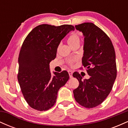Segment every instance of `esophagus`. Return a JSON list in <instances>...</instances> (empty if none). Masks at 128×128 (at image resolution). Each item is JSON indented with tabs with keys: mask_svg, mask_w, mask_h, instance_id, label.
Here are the masks:
<instances>
[{
	"mask_svg": "<svg viewBox=\"0 0 128 128\" xmlns=\"http://www.w3.org/2000/svg\"><path fill=\"white\" fill-rule=\"evenodd\" d=\"M68 72L69 76H70V78H72L73 77V72L71 71V70H68Z\"/></svg>",
	"mask_w": 128,
	"mask_h": 128,
	"instance_id": "34e87169",
	"label": "esophagus"
}]
</instances>
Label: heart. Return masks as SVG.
Wrapping results in <instances>:
<instances>
[{"label": "heart", "instance_id": "b5f03b06", "mask_svg": "<svg viewBox=\"0 0 128 128\" xmlns=\"http://www.w3.org/2000/svg\"><path fill=\"white\" fill-rule=\"evenodd\" d=\"M80 42V37H79V36L76 33L72 34L71 36H69L68 40H67V42H68V44L70 46H73L75 44H79ZM73 60H71V61H70L69 63L72 64L73 63Z\"/></svg>", "mask_w": 128, "mask_h": 128}]
</instances>
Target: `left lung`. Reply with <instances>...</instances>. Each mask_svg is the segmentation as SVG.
I'll return each instance as SVG.
<instances>
[{
    "label": "left lung",
    "mask_w": 128,
    "mask_h": 128,
    "mask_svg": "<svg viewBox=\"0 0 128 128\" xmlns=\"http://www.w3.org/2000/svg\"><path fill=\"white\" fill-rule=\"evenodd\" d=\"M75 28L84 37L82 62L90 78L83 79L79 73H73L79 83L73 94L80 105L92 108L102 104L112 90L117 76L115 50L108 36L92 23H82Z\"/></svg>",
    "instance_id": "1"
}]
</instances>
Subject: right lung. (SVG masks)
<instances>
[{
	"label": "right lung",
	"instance_id": "1",
	"mask_svg": "<svg viewBox=\"0 0 128 128\" xmlns=\"http://www.w3.org/2000/svg\"><path fill=\"white\" fill-rule=\"evenodd\" d=\"M74 28L42 24L34 28L23 42L18 57V81L28 105L46 111L55 105L60 88L69 79L67 71L53 72L49 63L56 56L60 42Z\"/></svg>",
	"mask_w": 128,
	"mask_h": 128
}]
</instances>
